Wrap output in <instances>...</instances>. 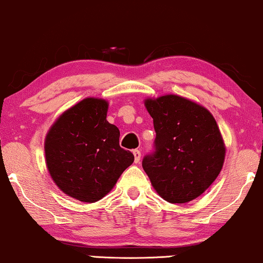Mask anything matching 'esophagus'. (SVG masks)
Masks as SVG:
<instances>
[{
  "mask_svg": "<svg viewBox=\"0 0 263 263\" xmlns=\"http://www.w3.org/2000/svg\"><path fill=\"white\" fill-rule=\"evenodd\" d=\"M133 154H134L135 164H138L140 161V158H141V152H140L139 149H134V151H133Z\"/></svg>",
  "mask_w": 263,
  "mask_h": 263,
  "instance_id": "34e87169",
  "label": "esophagus"
}]
</instances>
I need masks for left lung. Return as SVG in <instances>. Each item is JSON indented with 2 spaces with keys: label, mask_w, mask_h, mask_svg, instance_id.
<instances>
[{
  "label": "left lung",
  "mask_w": 263,
  "mask_h": 263,
  "mask_svg": "<svg viewBox=\"0 0 263 263\" xmlns=\"http://www.w3.org/2000/svg\"><path fill=\"white\" fill-rule=\"evenodd\" d=\"M153 118L154 152L142 167L156 192L171 203L189 202L215 181L225 159V145L206 107L176 95L146 99Z\"/></svg>",
  "instance_id": "1"
}]
</instances>
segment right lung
Segmentation results:
<instances>
[{
    "label": "right lung",
    "mask_w": 263,
    "mask_h": 263,
    "mask_svg": "<svg viewBox=\"0 0 263 263\" xmlns=\"http://www.w3.org/2000/svg\"><path fill=\"white\" fill-rule=\"evenodd\" d=\"M106 100L86 98L61 115L45 138L52 181L82 202L103 199L134 161L120 146V130L106 121Z\"/></svg>",
    "instance_id": "add662e5"
}]
</instances>
